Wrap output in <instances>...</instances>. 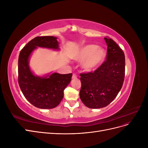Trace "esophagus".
Instances as JSON below:
<instances>
[{"label": "esophagus", "mask_w": 148, "mask_h": 148, "mask_svg": "<svg viewBox=\"0 0 148 148\" xmlns=\"http://www.w3.org/2000/svg\"><path fill=\"white\" fill-rule=\"evenodd\" d=\"M77 78V75H76L75 73H73V75H72V79H76Z\"/></svg>", "instance_id": "34e87169"}]
</instances>
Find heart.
Wrapping results in <instances>:
<instances>
[{"label": "heart", "mask_w": 148, "mask_h": 148, "mask_svg": "<svg viewBox=\"0 0 148 148\" xmlns=\"http://www.w3.org/2000/svg\"><path fill=\"white\" fill-rule=\"evenodd\" d=\"M105 56L104 49L93 44H89L80 49L76 59L78 62L83 61V69L89 71L97 69L104 61Z\"/></svg>", "instance_id": "heart-1"}]
</instances>
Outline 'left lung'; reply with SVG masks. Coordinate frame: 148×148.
Here are the masks:
<instances>
[{
    "label": "left lung",
    "instance_id": "left-lung-1",
    "mask_svg": "<svg viewBox=\"0 0 148 148\" xmlns=\"http://www.w3.org/2000/svg\"><path fill=\"white\" fill-rule=\"evenodd\" d=\"M104 39L107 45L106 60L93 72L80 74V99L91 109L108 106L117 96L124 82L125 58L122 49L111 38Z\"/></svg>",
    "mask_w": 148,
    "mask_h": 148
}]
</instances>
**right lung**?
Instances as JSON below:
<instances>
[{"instance_id":"right-lung-1","label":"right lung","mask_w":148,"mask_h":148,"mask_svg":"<svg viewBox=\"0 0 148 148\" xmlns=\"http://www.w3.org/2000/svg\"><path fill=\"white\" fill-rule=\"evenodd\" d=\"M36 47L58 49L59 42L53 36H37L21 49L18 57V81L24 96L31 104L40 109H52L64 97V91L72 74L54 73L46 77L34 76L28 65L29 56Z\"/></svg>"}]
</instances>
